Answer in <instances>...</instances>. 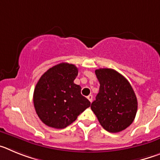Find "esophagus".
Wrapping results in <instances>:
<instances>
[{
    "label": "esophagus",
    "mask_w": 160,
    "mask_h": 160,
    "mask_svg": "<svg viewBox=\"0 0 160 160\" xmlns=\"http://www.w3.org/2000/svg\"><path fill=\"white\" fill-rule=\"evenodd\" d=\"M87 98H88L89 101H90V102H91L93 101V95H92V94H90V95L87 96Z\"/></svg>",
    "instance_id": "esophagus-1"
}]
</instances>
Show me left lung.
I'll return each instance as SVG.
<instances>
[{"label": "left lung", "mask_w": 160, "mask_h": 160, "mask_svg": "<svg viewBox=\"0 0 160 160\" xmlns=\"http://www.w3.org/2000/svg\"><path fill=\"white\" fill-rule=\"evenodd\" d=\"M99 92L90 108L106 131L117 133L128 128L136 115L138 102L129 82L116 70H95Z\"/></svg>", "instance_id": "obj_1"}]
</instances>
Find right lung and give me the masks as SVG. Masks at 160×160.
<instances>
[{
	"instance_id": "right-lung-1",
	"label": "right lung",
	"mask_w": 160,
	"mask_h": 160,
	"mask_svg": "<svg viewBox=\"0 0 160 160\" xmlns=\"http://www.w3.org/2000/svg\"><path fill=\"white\" fill-rule=\"evenodd\" d=\"M78 70L74 65L60 63L42 74L33 92L38 117L50 128L62 129L77 119L90 106L81 94V87L73 83Z\"/></svg>"
}]
</instances>
